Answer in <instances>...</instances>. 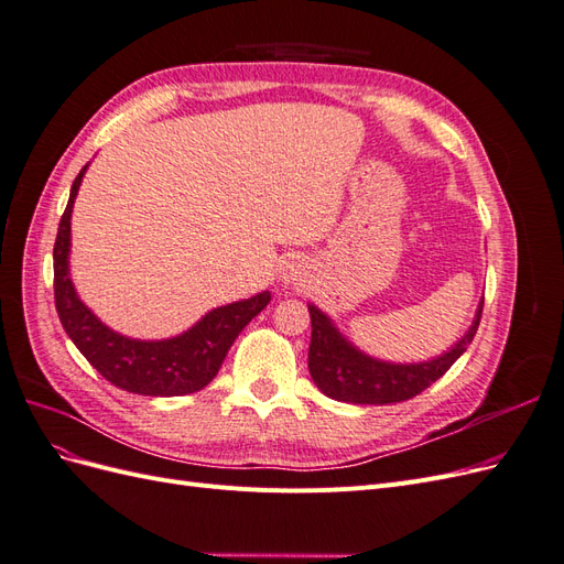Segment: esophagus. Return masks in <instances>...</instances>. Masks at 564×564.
Segmentation results:
<instances>
[{
	"label": "esophagus",
	"instance_id": "1",
	"mask_svg": "<svg viewBox=\"0 0 564 564\" xmlns=\"http://www.w3.org/2000/svg\"><path fill=\"white\" fill-rule=\"evenodd\" d=\"M299 278H301V265H296V263L286 265V270H284V282H294V280H299Z\"/></svg>",
	"mask_w": 564,
	"mask_h": 564
}]
</instances>
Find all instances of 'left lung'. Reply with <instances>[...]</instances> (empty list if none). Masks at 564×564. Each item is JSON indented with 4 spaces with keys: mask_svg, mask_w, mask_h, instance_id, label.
Wrapping results in <instances>:
<instances>
[{
    "mask_svg": "<svg viewBox=\"0 0 564 564\" xmlns=\"http://www.w3.org/2000/svg\"><path fill=\"white\" fill-rule=\"evenodd\" d=\"M308 311L313 324L308 348L311 377L327 398L352 404H392L416 398L440 377H445V371L464 355L482 317L480 305L468 334L437 360L421 365H390L371 360V357L355 350L336 332L332 319L319 313L315 305H308Z\"/></svg>",
    "mask_w": 564,
    "mask_h": 564,
    "instance_id": "obj_1",
    "label": "left lung"
}]
</instances>
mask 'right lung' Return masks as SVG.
<instances>
[{"label":"right lung","instance_id":"right-lung-1","mask_svg":"<svg viewBox=\"0 0 564 564\" xmlns=\"http://www.w3.org/2000/svg\"><path fill=\"white\" fill-rule=\"evenodd\" d=\"M84 172L87 166L73 183L54 245V299L65 334L100 377L127 392L174 398L202 390L218 373L237 334L270 303V292L216 308L176 338L135 340L115 334L77 299L67 272L70 214Z\"/></svg>","mask_w":564,"mask_h":564}]
</instances>
